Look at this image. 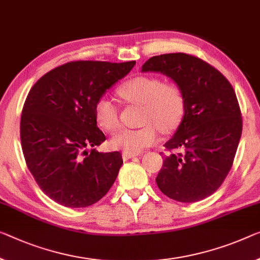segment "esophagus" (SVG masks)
Returning <instances> with one entry per match:
<instances>
[{"label": "esophagus", "mask_w": 260, "mask_h": 260, "mask_svg": "<svg viewBox=\"0 0 260 260\" xmlns=\"http://www.w3.org/2000/svg\"><path fill=\"white\" fill-rule=\"evenodd\" d=\"M135 157H138V153H130V152H123L122 153V158L124 159V160H129V159L135 158Z\"/></svg>", "instance_id": "1"}]
</instances>
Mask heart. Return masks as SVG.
Returning <instances> with one entry per match:
<instances>
[{
    "mask_svg": "<svg viewBox=\"0 0 260 260\" xmlns=\"http://www.w3.org/2000/svg\"><path fill=\"white\" fill-rule=\"evenodd\" d=\"M118 94L127 102L142 106L138 129H122L110 139L113 149L138 153L158 141L159 129L171 133L180 124L185 114V98L175 83H164L155 77H136L119 87ZM95 118L99 126L114 133L119 125L118 110L108 98L95 105Z\"/></svg>",
    "mask_w": 260,
    "mask_h": 260,
    "instance_id": "1",
    "label": "heart"
}]
</instances>
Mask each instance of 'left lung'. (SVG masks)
<instances>
[{
	"instance_id": "obj_1",
	"label": "left lung",
	"mask_w": 260,
	"mask_h": 260,
	"mask_svg": "<svg viewBox=\"0 0 260 260\" xmlns=\"http://www.w3.org/2000/svg\"><path fill=\"white\" fill-rule=\"evenodd\" d=\"M142 72L161 73L180 87L185 114L165 146L155 182L179 202L208 198L224 181L242 136L241 109L230 82L209 63L186 53L150 58Z\"/></svg>"
}]
</instances>
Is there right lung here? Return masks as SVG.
Masks as SVG:
<instances>
[{
  "mask_svg": "<svg viewBox=\"0 0 260 260\" xmlns=\"http://www.w3.org/2000/svg\"><path fill=\"white\" fill-rule=\"evenodd\" d=\"M135 63L67 62L43 75L27 94L21 117L23 154L41 189L59 205H94L116 180L122 154L89 153L87 147L106 141L95 105Z\"/></svg>",
  "mask_w": 260,
  "mask_h": 260,
  "instance_id": "right-lung-1",
  "label": "right lung"
}]
</instances>
